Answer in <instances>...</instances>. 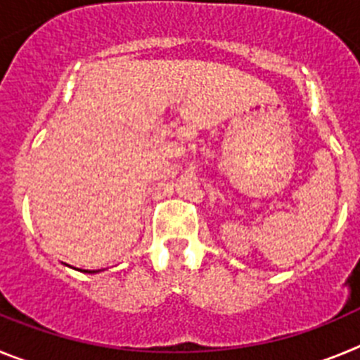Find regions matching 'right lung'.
<instances>
[{"label": "right lung", "mask_w": 360, "mask_h": 360, "mask_svg": "<svg viewBox=\"0 0 360 360\" xmlns=\"http://www.w3.org/2000/svg\"><path fill=\"white\" fill-rule=\"evenodd\" d=\"M84 272H86V270H84ZM91 272H95V270H91Z\"/></svg>", "instance_id": "add662e5"}]
</instances>
